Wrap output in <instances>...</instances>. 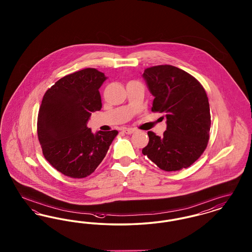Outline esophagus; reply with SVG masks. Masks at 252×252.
<instances>
[{
	"mask_svg": "<svg viewBox=\"0 0 252 252\" xmlns=\"http://www.w3.org/2000/svg\"><path fill=\"white\" fill-rule=\"evenodd\" d=\"M123 132H125L126 134H132L135 132V129L134 128H124Z\"/></svg>",
	"mask_w": 252,
	"mask_h": 252,
	"instance_id": "1",
	"label": "esophagus"
}]
</instances>
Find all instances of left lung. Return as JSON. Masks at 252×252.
<instances>
[{
    "instance_id": "left-lung-1",
    "label": "left lung",
    "mask_w": 252,
    "mask_h": 252,
    "mask_svg": "<svg viewBox=\"0 0 252 252\" xmlns=\"http://www.w3.org/2000/svg\"><path fill=\"white\" fill-rule=\"evenodd\" d=\"M143 77L154 96L152 111L163 113L167 124L161 137L147 132L149 142L143 154L167 172L191 166L210 138V105L202 85L172 65L147 68Z\"/></svg>"
}]
</instances>
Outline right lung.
<instances>
[{
    "label": "right lung",
    "mask_w": 252,
    "mask_h": 252,
    "mask_svg": "<svg viewBox=\"0 0 252 252\" xmlns=\"http://www.w3.org/2000/svg\"><path fill=\"white\" fill-rule=\"evenodd\" d=\"M107 79L94 68L60 78L43 96L37 115V138L43 156L64 176L83 179L94 172L117 130L92 133V112L102 108L99 89Z\"/></svg>",
    "instance_id": "add662e5"
}]
</instances>
